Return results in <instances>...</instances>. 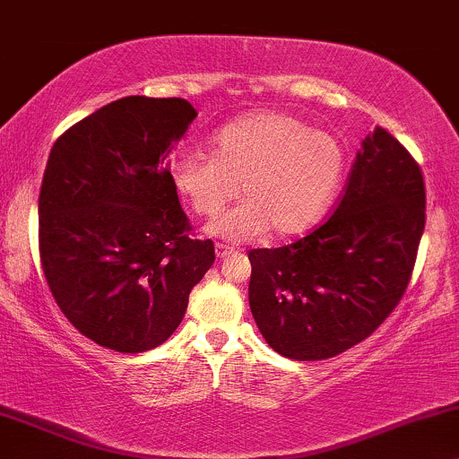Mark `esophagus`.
<instances>
[{
    "label": "esophagus",
    "mask_w": 459,
    "mask_h": 459,
    "mask_svg": "<svg viewBox=\"0 0 459 459\" xmlns=\"http://www.w3.org/2000/svg\"><path fill=\"white\" fill-rule=\"evenodd\" d=\"M214 251H217L219 259H225V257H230L231 253H234V248L228 247V245H217V247H214Z\"/></svg>",
    "instance_id": "34e87169"
}]
</instances>
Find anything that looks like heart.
Wrapping results in <instances>:
<instances>
[{"instance_id":"1","label":"heart","mask_w":459,"mask_h":459,"mask_svg":"<svg viewBox=\"0 0 459 459\" xmlns=\"http://www.w3.org/2000/svg\"><path fill=\"white\" fill-rule=\"evenodd\" d=\"M211 146L212 157L194 151L174 157L169 177L200 217H214L240 185L245 200L208 225V234L223 240H253L270 228L276 236L302 234L342 180L341 143L287 112H248L221 127Z\"/></svg>"}]
</instances>
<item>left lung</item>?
<instances>
[{
    "label": "left lung",
    "instance_id": "left-lung-1",
    "mask_svg": "<svg viewBox=\"0 0 459 459\" xmlns=\"http://www.w3.org/2000/svg\"><path fill=\"white\" fill-rule=\"evenodd\" d=\"M423 225L420 163L377 127L324 225L287 247L248 251V304L265 342L315 361L370 336L404 296Z\"/></svg>",
    "mask_w": 459,
    "mask_h": 459
}]
</instances>
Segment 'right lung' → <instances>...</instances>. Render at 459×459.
Listing matches in <instances>:
<instances>
[{
	"label": "right lung",
	"instance_id": "1",
	"mask_svg": "<svg viewBox=\"0 0 459 459\" xmlns=\"http://www.w3.org/2000/svg\"><path fill=\"white\" fill-rule=\"evenodd\" d=\"M197 117L180 98L129 95L56 138L39 189V259L61 313L118 353L160 347L214 262L191 238L166 157Z\"/></svg>",
	"mask_w": 459,
	"mask_h": 459
}]
</instances>
